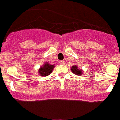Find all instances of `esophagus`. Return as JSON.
<instances>
[{"label": "esophagus", "mask_w": 120, "mask_h": 120, "mask_svg": "<svg viewBox=\"0 0 120 120\" xmlns=\"http://www.w3.org/2000/svg\"><path fill=\"white\" fill-rule=\"evenodd\" d=\"M64 62L63 61H59V64H61V65H64Z\"/></svg>", "instance_id": "esophagus-1"}]
</instances>
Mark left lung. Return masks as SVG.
<instances>
[{
	"instance_id": "1",
	"label": "left lung",
	"mask_w": 120,
	"mask_h": 120,
	"mask_svg": "<svg viewBox=\"0 0 120 120\" xmlns=\"http://www.w3.org/2000/svg\"><path fill=\"white\" fill-rule=\"evenodd\" d=\"M71 70V71L75 75H79V76H81L82 74V73L83 72V71L82 70L78 69V68H77V67L76 65H73V66H72Z\"/></svg>"
}]
</instances>
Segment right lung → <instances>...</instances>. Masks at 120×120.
I'll list each match as a JSON object with an SVG mask.
<instances>
[{"instance_id": "right-lung-1", "label": "right lung", "mask_w": 120, "mask_h": 120, "mask_svg": "<svg viewBox=\"0 0 120 120\" xmlns=\"http://www.w3.org/2000/svg\"><path fill=\"white\" fill-rule=\"evenodd\" d=\"M55 67V65H50L49 63H45L43 67H41L38 70V73L41 76H47L50 75Z\"/></svg>"}]
</instances>
